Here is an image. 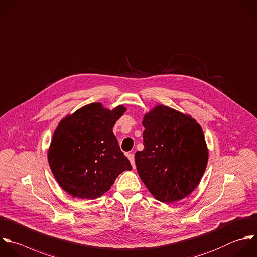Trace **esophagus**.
<instances>
[{"label": "esophagus", "mask_w": 257, "mask_h": 257, "mask_svg": "<svg viewBox=\"0 0 257 257\" xmlns=\"http://www.w3.org/2000/svg\"><path fill=\"white\" fill-rule=\"evenodd\" d=\"M127 157L131 162V165L133 168H135V160H134V154L133 153H127Z\"/></svg>", "instance_id": "1"}]
</instances>
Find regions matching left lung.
Listing matches in <instances>:
<instances>
[{
    "mask_svg": "<svg viewBox=\"0 0 257 257\" xmlns=\"http://www.w3.org/2000/svg\"><path fill=\"white\" fill-rule=\"evenodd\" d=\"M142 151L135 153L138 174L159 201L172 203L199 184L208 161L201 126L189 115L158 105L145 114Z\"/></svg>",
    "mask_w": 257,
    "mask_h": 257,
    "instance_id": "8db88e82",
    "label": "left lung"
}]
</instances>
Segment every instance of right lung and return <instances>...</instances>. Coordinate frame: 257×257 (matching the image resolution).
Listing matches in <instances>:
<instances>
[{"mask_svg":"<svg viewBox=\"0 0 257 257\" xmlns=\"http://www.w3.org/2000/svg\"><path fill=\"white\" fill-rule=\"evenodd\" d=\"M125 111L123 105L109 110L91 103L61 120L54 131L49 165L59 185L73 197L96 199L119 174L132 169L112 130Z\"/></svg>","mask_w":257,"mask_h":257,"instance_id":"obj_1","label":"right lung"}]
</instances>
